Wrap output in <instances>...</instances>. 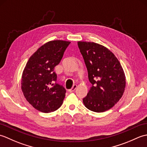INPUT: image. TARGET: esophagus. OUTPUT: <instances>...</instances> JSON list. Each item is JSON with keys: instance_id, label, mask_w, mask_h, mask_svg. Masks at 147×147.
<instances>
[{"instance_id": "34e87169", "label": "esophagus", "mask_w": 147, "mask_h": 147, "mask_svg": "<svg viewBox=\"0 0 147 147\" xmlns=\"http://www.w3.org/2000/svg\"><path fill=\"white\" fill-rule=\"evenodd\" d=\"M76 88H77V85H73V86L72 87V88L71 89H70V90H68V92H69V93H71V92H73L74 90H75L76 89Z\"/></svg>"}]
</instances>
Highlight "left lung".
Segmentation results:
<instances>
[{
	"label": "left lung",
	"instance_id": "obj_1",
	"mask_svg": "<svg viewBox=\"0 0 147 147\" xmlns=\"http://www.w3.org/2000/svg\"><path fill=\"white\" fill-rule=\"evenodd\" d=\"M88 70L92 87L83 99L85 107L103 112L114 107L121 98L126 87V76L117 58L98 43L78 42Z\"/></svg>",
	"mask_w": 147,
	"mask_h": 147
}]
</instances>
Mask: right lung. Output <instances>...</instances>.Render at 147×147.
<instances>
[{"label":"right lung","instance_id":"1","mask_svg":"<svg viewBox=\"0 0 147 147\" xmlns=\"http://www.w3.org/2000/svg\"><path fill=\"white\" fill-rule=\"evenodd\" d=\"M70 42L53 40L45 43L30 57L23 71L21 90L36 110L49 113L61 107L65 90L55 82L54 67L59 64Z\"/></svg>","mask_w":147,"mask_h":147}]
</instances>
